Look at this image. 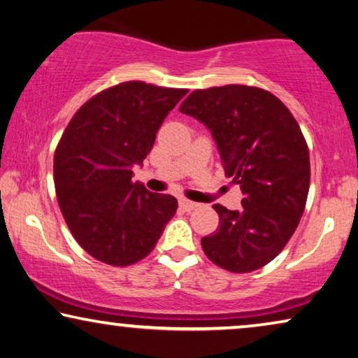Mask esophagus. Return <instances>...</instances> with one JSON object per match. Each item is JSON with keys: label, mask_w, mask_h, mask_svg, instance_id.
<instances>
[{"label": "esophagus", "mask_w": 358, "mask_h": 358, "mask_svg": "<svg viewBox=\"0 0 358 358\" xmlns=\"http://www.w3.org/2000/svg\"><path fill=\"white\" fill-rule=\"evenodd\" d=\"M180 207L183 208L185 212H191V210H194L197 207V203L188 199H180Z\"/></svg>", "instance_id": "esophagus-1"}]
</instances>
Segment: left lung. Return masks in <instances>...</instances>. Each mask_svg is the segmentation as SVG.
<instances>
[{
  "label": "left lung",
  "mask_w": 358,
  "mask_h": 358,
  "mask_svg": "<svg viewBox=\"0 0 358 358\" xmlns=\"http://www.w3.org/2000/svg\"><path fill=\"white\" fill-rule=\"evenodd\" d=\"M210 129L224 173L239 185L241 210L215 203L218 229L202 237L207 258L243 274L263 268L296 231L308 201V143L290 110L259 87L197 89L180 106Z\"/></svg>",
  "instance_id": "left-lung-1"
}]
</instances>
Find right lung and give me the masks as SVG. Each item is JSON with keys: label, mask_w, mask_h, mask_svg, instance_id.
I'll use <instances>...</instances> for the list:
<instances>
[{"label": "right lung", "mask_w": 358, "mask_h": 358, "mask_svg": "<svg viewBox=\"0 0 358 358\" xmlns=\"http://www.w3.org/2000/svg\"><path fill=\"white\" fill-rule=\"evenodd\" d=\"M186 89L127 81L87 100L54 155L59 207L76 242L101 263L124 268L152 252L177 212L170 194L132 181L156 134Z\"/></svg>", "instance_id": "obj_1"}]
</instances>
